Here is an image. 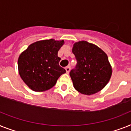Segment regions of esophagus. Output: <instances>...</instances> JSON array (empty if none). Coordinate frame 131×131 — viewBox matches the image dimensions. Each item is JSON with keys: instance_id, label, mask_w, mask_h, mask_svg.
Instances as JSON below:
<instances>
[{"instance_id": "obj_1", "label": "esophagus", "mask_w": 131, "mask_h": 131, "mask_svg": "<svg viewBox=\"0 0 131 131\" xmlns=\"http://www.w3.org/2000/svg\"><path fill=\"white\" fill-rule=\"evenodd\" d=\"M65 69H66V70L67 73H69V72L70 71V66H68L66 67V68H65Z\"/></svg>"}]
</instances>
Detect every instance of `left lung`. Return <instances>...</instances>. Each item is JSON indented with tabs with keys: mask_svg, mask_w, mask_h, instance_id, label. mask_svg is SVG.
I'll use <instances>...</instances> for the list:
<instances>
[{
	"mask_svg": "<svg viewBox=\"0 0 131 131\" xmlns=\"http://www.w3.org/2000/svg\"><path fill=\"white\" fill-rule=\"evenodd\" d=\"M72 52L77 61L70 72L74 88L86 95L100 91L112 75L106 54L98 46L85 41L73 44Z\"/></svg>",
	"mask_w": 131,
	"mask_h": 131,
	"instance_id": "8db88e82",
	"label": "left lung"
}]
</instances>
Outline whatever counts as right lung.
Masks as SVG:
<instances>
[{"label":"right lung","mask_w":131,"mask_h":131,"mask_svg":"<svg viewBox=\"0 0 131 131\" xmlns=\"http://www.w3.org/2000/svg\"><path fill=\"white\" fill-rule=\"evenodd\" d=\"M62 41L53 39L39 41L30 45L18 59L19 75L25 83L35 92H43L56 85L66 71L59 66L58 56Z\"/></svg>","instance_id":"1"}]
</instances>
